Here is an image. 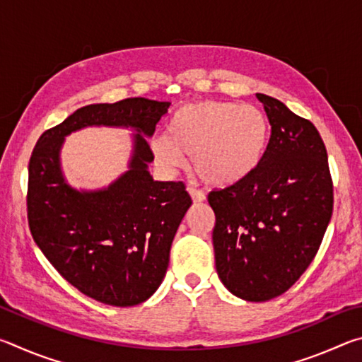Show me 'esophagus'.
<instances>
[{"mask_svg": "<svg viewBox=\"0 0 362 362\" xmlns=\"http://www.w3.org/2000/svg\"><path fill=\"white\" fill-rule=\"evenodd\" d=\"M187 192L189 193V196H192L193 203H203L206 199V194L203 192H199V189H196L194 187H188Z\"/></svg>", "mask_w": 362, "mask_h": 362, "instance_id": "34e87169", "label": "esophagus"}]
</instances>
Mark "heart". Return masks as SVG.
I'll list each match as a JSON object with an SVG mask.
<instances>
[{
  "label": "heart",
  "instance_id": "1",
  "mask_svg": "<svg viewBox=\"0 0 362 362\" xmlns=\"http://www.w3.org/2000/svg\"><path fill=\"white\" fill-rule=\"evenodd\" d=\"M269 140V121L262 108L235 102L203 100L177 108L166 137L153 140L156 161L164 169L180 168L185 156L209 185H231L259 168Z\"/></svg>",
  "mask_w": 362,
  "mask_h": 362
}]
</instances>
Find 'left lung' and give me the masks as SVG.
Listing matches in <instances>:
<instances>
[{"label":"left lung","mask_w":362,"mask_h":362,"mask_svg":"<svg viewBox=\"0 0 362 362\" xmlns=\"http://www.w3.org/2000/svg\"><path fill=\"white\" fill-rule=\"evenodd\" d=\"M272 136L252 174L207 196L216 214V268L233 296L267 302L313 262L332 217L327 151L313 122L257 94Z\"/></svg>","instance_id":"left-lung-1"}]
</instances>
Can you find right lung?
Listing matches in <instances>:
<instances>
[{
  "label": "right lung",
  "mask_w": 362,
  "mask_h": 362,
  "mask_svg": "<svg viewBox=\"0 0 362 362\" xmlns=\"http://www.w3.org/2000/svg\"><path fill=\"white\" fill-rule=\"evenodd\" d=\"M170 102L134 97L93 103L47 129L28 164L27 211L35 243L52 267L84 296L112 306L145 302L163 283L177 228L192 206L183 182L148 173V140ZM90 125L136 132L130 169L107 189L76 190L64 180V137Z\"/></svg>",
  "instance_id": "add662e5"
}]
</instances>
